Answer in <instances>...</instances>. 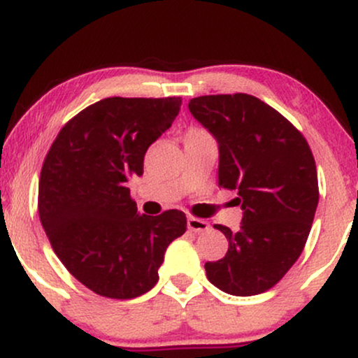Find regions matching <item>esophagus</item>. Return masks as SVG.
<instances>
[{
  "instance_id": "obj_1",
  "label": "esophagus",
  "mask_w": 358,
  "mask_h": 358,
  "mask_svg": "<svg viewBox=\"0 0 358 358\" xmlns=\"http://www.w3.org/2000/svg\"><path fill=\"white\" fill-rule=\"evenodd\" d=\"M187 225L192 232H205L210 229V224H208L207 220L196 219V217H188Z\"/></svg>"
}]
</instances>
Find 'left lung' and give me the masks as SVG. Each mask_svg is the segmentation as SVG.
<instances>
[{
	"instance_id": "1",
	"label": "left lung",
	"mask_w": 358,
	"mask_h": 358,
	"mask_svg": "<svg viewBox=\"0 0 358 358\" xmlns=\"http://www.w3.org/2000/svg\"><path fill=\"white\" fill-rule=\"evenodd\" d=\"M192 116L219 143V185L237 192L241 229L213 225L227 254L205 262L208 281L234 296L264 293L301 256L318 207V175L305 136L249 94L200 96Z\"/></svg>"
}]
</instances>
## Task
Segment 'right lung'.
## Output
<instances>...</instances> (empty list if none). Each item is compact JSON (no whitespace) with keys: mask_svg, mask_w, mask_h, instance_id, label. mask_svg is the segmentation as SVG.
Masks as SVG:
<instances>
[{"mask_svg":"<svg viewBox=\"0 0 358 358\" xmlns=\"http://www.w3.org/2000/svg\"><path fill=\"white\" fill-rule=\"evenodd\" d=\"M182 99L108 97L60 129L40 173L38 213L69 273L106 298L131 299L158 281L168 245L187 217L139 213L126 182L178 116Z\"/></svg>","mask_w":358,"mask_h":358,"instance_id":"add662e5","label":"right lung"}]
</instances>
